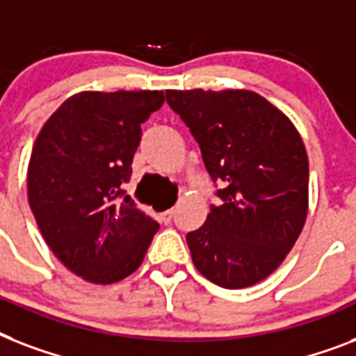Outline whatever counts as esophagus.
Listing matches in <instances>:
<instances>
[{"label":"esophagus","instance_id":"esophagus-1","mask_svg":"<svg viewBox=\"0 0 356 356\" xmlns=\"http://www.w3.org/2000/svg\"><path fill=\"white\" fill-rule=\"evenodd\" d=\"M173 214H175V212H173V209H170V211L162 212V214H161V220H162V222H164V223H166V225H168V223L172 222Z\"/></svg>","mask_w":356,"mask_h":356}]
</instances>
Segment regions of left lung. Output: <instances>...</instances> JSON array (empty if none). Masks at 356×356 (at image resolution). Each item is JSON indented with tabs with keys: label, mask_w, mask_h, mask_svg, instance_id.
I'll return each mask as SVG.
<instances>
[{
	"label": "left lung",
	"mask_w": 356,
	"mask_h": 356,
	"mask_svg": "<svg viewBox=\"0 0 356 356\" xmlns=\"http://www.w3.org/2000/svg\"><path fill=\"white\" fill-rule=\"evenodd\" d=\"M222 184L207 222L186 234L194 266L222 288L264 281L286 259L309 212V159L298 129L251 90H166Z\"/></svg>",
	"instance_id": "8db88e82"
}]
</instances>
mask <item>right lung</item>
Here are the masks:
<instances>
[{
    "mask_svg": "<svg viewBox=\"0 0 356 356\" xmlns=\"http://www.w3.org/2000/svg\"><path fill=\"white\" fill-rule=\"evenodd\" d=\"M162 103V90L79 92L36 136L27 168L31 211L55 257L85 281L113 284L131 275L159 231L123 184L140 125Z\"/></svg>",
    "mask_w": 356,
    "mask_h": 356,
    "instance_id": "1",
    "label": "right lung"
}]
</instances>
